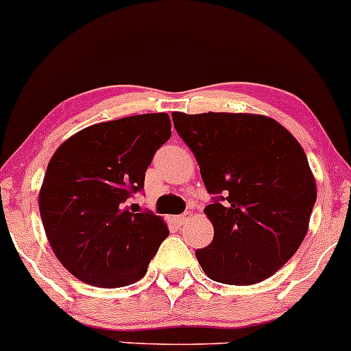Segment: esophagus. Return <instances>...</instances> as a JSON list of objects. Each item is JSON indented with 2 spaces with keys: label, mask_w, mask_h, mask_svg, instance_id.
Returning <instances> with one entry per match:
<instances>
[{
  "label": "esophagus",
  "mask_w": 351,
  "mask_h": 351,
  "mask_svg": "<svg viewBox=\"0 0 351 351\" xmlns=\"http://www.w3.org/2000/svg\"><path fill=\"white\" fill-rule=\"evenodd\" d=\"M193 218V213L191 211H186L184 213V215H180V216H176V221H177V225H186L187 221H189V219Z\"/></svg>",
  "instance_id": "esophagus-1"
}]
</instances>
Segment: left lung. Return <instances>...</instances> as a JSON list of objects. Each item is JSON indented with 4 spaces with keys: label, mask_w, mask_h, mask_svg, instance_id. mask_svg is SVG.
Masks as SVG:
<instances>
[{
    "label": "left lung",
    "mask_w": 351,
    "mask_h": 351,
    "mask_svg": "<svg viewBox=\"0 0 351 351\" xmlns=\"http://www.w3.org/2000/svg\"><path fill=\"white\" fill-rule=\"evenodd\" d=\"M209 194L213 241L196 252L209 279L252 285L269 279L301 247L316 179L301 143L274 118L254 113H172Z\"/></svg>",
    "instance_id": "left-lung-1"
}]
</instances>
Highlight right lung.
<instances>
[{
	"label": "right lung",
	"instance_id": "right-lung-1",
	"mask_svg": "<svg viewBox=\"0 0 351 351\" xmlns=\"http://www.w3.org/2000/svg\"><path fill=\"white\" fill-rule=\"evenodd\" d=\"M167 113L96 123L69 136L47 165L38 208L59 262L81 282L125 287L142 279L167 223L130 209L154 154L171 138Z\"/></svg>",
	"mask_w": 351,
	"mask_h": 351
}]
</instances>
